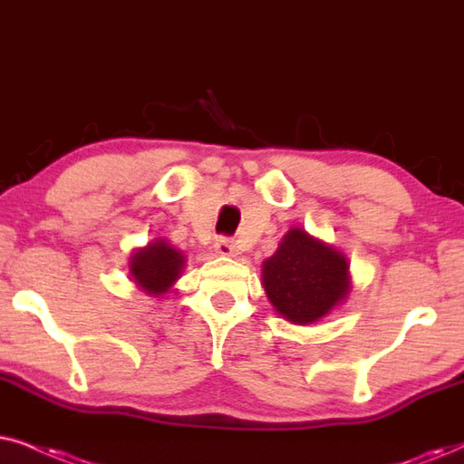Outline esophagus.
Masks as SVG:
<instances>
[{
	"label": "esophagus",
	"mask_w": 464,
	"mask_h": 464,
	"mask_svg": "<svg viewBox=\"0 0 464 464\" xmlns=\"http://www.w3.org/2000/svg\"><path fill=\"white\" fill-rule=\"evenodd\" d=\"M214 250H216V255H220V256H236L237 255V248L233 246L231 239H227V237L216 239Z\"/></svg>",
	"instance_id": "obj_1"
}]
</instances>
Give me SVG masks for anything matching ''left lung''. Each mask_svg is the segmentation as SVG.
Wrapping results in <instances>:
<instances>
[{
  "label": "left lung",
  "mask_w": 464,
  "mask_h": 464,
  "mask_svg": "<svg viewBox=\"0 0 464 464\" xmlns=\"http://www.w3.org/2000/svg\"><path fill=\"white\" fill-rule=\"evenodd\" d=\"M267 299L284 320L312 324L350 293V263L343 252L293 227L263 263Z\"/></svg>",
  "instance_id": "8db88e82"
}]
</instances>
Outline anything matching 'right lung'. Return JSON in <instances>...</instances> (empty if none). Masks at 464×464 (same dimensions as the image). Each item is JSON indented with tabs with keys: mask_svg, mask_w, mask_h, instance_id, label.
Listing matches in <instances>:
<instances>
[{
	"mask_svg": "<svg viewBox=\"0 0 464 464\" xmlns=\"http://www.w3.org/2000/svg\"><path fill=\"white\" fill-rule=\"evenodd\" d=\"M184 269L182 250H176L168 244V239H154L144 248L133 250L129 258V276L133 277L135 286L150 296H160L169 293L174 282Z\"/></svg>",
	"mask_w": 464,
	"mask_h": 464,
	"instance_id": "obj_1",
	"label": "right lung"
}]
</instances>
